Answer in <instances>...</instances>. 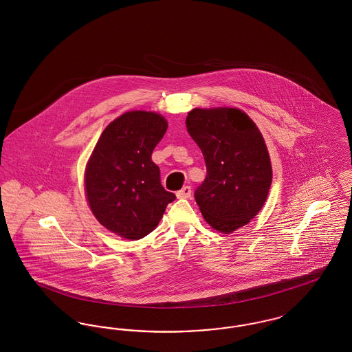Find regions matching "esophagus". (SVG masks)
Instances as JSON below:
<instances>
[{
    "mask_svg": "<svg viewBox=\"0 0 352 352\" xmlns=\"http://www.w3.org/2000/svg\"><path fill=\"white\" fill-rule=\"evenodd\" d=\"M177 197L178 198H190L191 197V187L190 186H184L182 190H179L178 192H177Z\"/></svg>",
    "mask_w": 352,
    "mask_h": 352,
    "instance_id": "esophagus-1",
    "label": "esophagus"
}]
</instances>
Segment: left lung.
Listing matches in <instances>:
<instances>
[{
	"instance_id": "8db88e82",
	"label": "left lung",
	"mask_w": 352,
	"mask_h": 352,
	"mask_svg": "<svg viewBox=\"0 0 352 352\" xmlns=\"http://www.w3.org/2000/svg\"><path fill=\"white\" fill-rule=\"evenodd\" d=\"M186 125L207 168L195 201L212 228L231 234L254 218L267 201L272 166L264 138L236 108L192 109Z\"/></svg>"
}]
</instances>
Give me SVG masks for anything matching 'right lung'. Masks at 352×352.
Masks as SVG:
<instances>
[{
  "label": "right lung",
  "instance_id": "obj_1",
  "mask_svg": "<svg viewBox=\"0 0 352 352\" xmlns=\"http://www.w3.org/2000/svg\"><path fill=\"white\" fill-rule=\"evenodd\" d=\"M161 115L126 112L101 133L85 171L94 215L109 231L138 240L151 234L175 194L161 184L151 153L166 133Z\"/></svg>",
  "mask_w": 352,
  "mask_h": 352
}]
</instances>
